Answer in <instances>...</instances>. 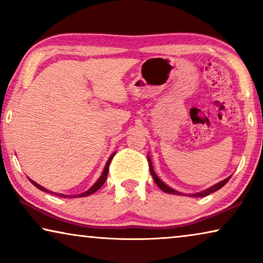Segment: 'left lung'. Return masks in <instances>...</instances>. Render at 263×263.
Returning <instances> with one entry per match:
<instances>
[{
	"label": "left lung",
	"instance_id": "1",
	"mask_svg": "<svg viewBox=\"0 0 263 263\" xmlns=\"http://www.w3.org/2000/svg\"><path fill=\"white\" fill-rule=\"evenodd\" d=\"M148 163H149V171H151V175H152V177H153V179H154V182H156V184H157L158 186H159V188H160L161 190H163V192L167 193V194H174V195H185V194H182V193L177 192V190L170 188V186L165 184V183H164L163 181H160L159 177H158V176L156 175V172H154V170H153V165H152V161H151V159H149V157H148ZM230 178H231V176H230V177H228L226 179H224V181L219 182V183H217V184H214L213 186H211V188L203 190V192H200V193H196V194H189L188 196H192V197H203V196H206V195H210L211 193L217 192V190L220 189L221 186H224V185L226 184V183H228V181H229Z\"/></svg>",
	"mask_w": 263,
	"mask_h": 263
}]
</instances>
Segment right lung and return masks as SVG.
Wrapping results in <instances>:
<instances>
[{"label":"right lung","instance_id":"add662e5","mask_svg":"<svg viewBox=\"0 0 263 263\" xmlns=\"http://www.w3.org/2000/svg\"><path fill=\"white\" fill-rule=\"evenodd\" d=\"M114 156H115V153L112 154V156H111L110 158H109V160H107V163H106V165H105V167H104V171H103V174H102V176H100L99 177V179L98 181H97L95 184H93L91 188H89L88 190H86L85 193H82V194H78V195H73V196H68V195H63V194H57V193H52V192H50V190H48V189H45L44 186H42V185H39L38 183H35L34 181H32V179H30L31 181V183L33 185H35V188H38V189H41V190H43V192H46V193H50V194H55V195H57V196H61V197H84V196H88V195H91V194H93V193H96L97 190H98L99 188H102V185L104 184V182L106 181V177H107V174H109V166H110V163H111V160H112V158H114Z\"/></svg>","mask_w":263,"mask_h":263}]
</instances>
